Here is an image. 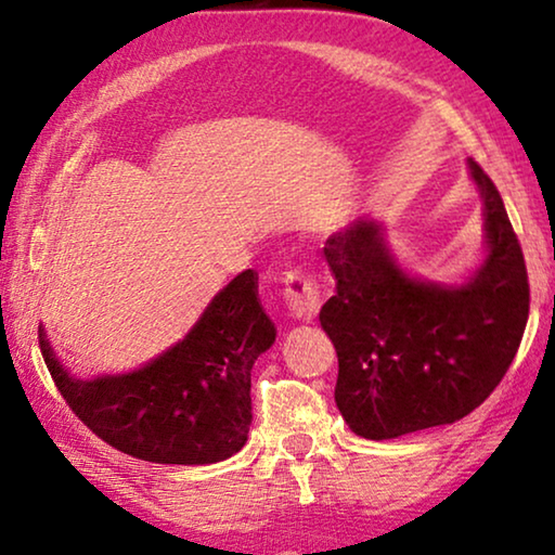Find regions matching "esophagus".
Masks as SVG:
<instances>
[{
  "label": "esophagus",
  "mask_w": 555,
  "mask_h": 555,
  "mask_svg": "<svg viewBox=\"0 0 555 555\" xmlns=\"http://www.w3.org/2000/svg\"><path fill=\"white\" fill-rule=\"evenodd\" d=\"M285 306L300 321H313L321 310V287L318 280L302 270L285 272Z\"/></svg>",
  "instance_id": "34e87169"
}]
</instances>
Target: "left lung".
<instances>
[{"label": "left lung", "mask_w": 555, "mask_h": 555, "mask_svg": "<svg viewBox=\"0 0 555 555\" xmlns=\"http://www.w3.org/2000/svg\"><path fill=\"white\" fill-rule=\"evenodd\" d=\"M469 173L490 253L467 285L404 275L366 219L325 242L336 295L321 308V325L338 353L336 404L359 437L393 439L462 420L518 353L530 310L526 260L498 186L473 158Z\"/></svg>", "instance_id": "obj_1"}]
</instances>
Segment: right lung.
I'll list each match as a JSON object with an SVG mask.
<instances>
[{
	"instance_id": "obj_1",
	"label": "right lung",
	"mask_w": 555,
	"mask_h": 555,
	"mask_svg": "<svg viewBox=\"0 0 555 555\" xmlns=\"http://www.w3.org/2000/svg\"><path fill=\"white\" fill-rule=\"evenodd\" d=\"M272 340L255 270L240 272L184 340L133 374L78 382L40 328L42 359L73 414L103 442L158 465H211L245 447L249 371Z\"/></svg>"
}]
</instances>
